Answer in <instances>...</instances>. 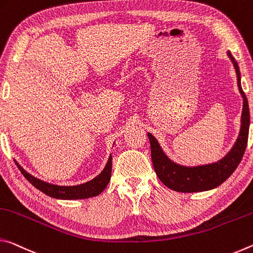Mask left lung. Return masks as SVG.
I'll return each mask as SVG.
<instances>
[{"label":"left lung","instance_id":"left-lung-1","mask_svg":"<svg viewBox=\"0 0 253 253\" xmlns=\"http://www.w3.org/2000/svg\"><path fill=\"white\" fill-rule=\"evenodd\" d=\"M227 57L231 59L237 73L238 87L243 98V106L238 139L223 158L215 163L205 165H179L165 154L158 140L148 132V138L150 140L151 159L157 176L165 186L176 192L197 193L216 188L233 173L246 151L250 126L249 104L241 86V74H240L239 65L230 51H227Z\"/></svg>","mask_w":253,"mask_h":253}]
</instances>
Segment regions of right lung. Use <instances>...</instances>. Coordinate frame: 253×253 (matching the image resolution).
Instances as JSON below:
<instances>
[{
    "mask_svg": "<svg viewBox=\"0 0 253 253\" xmlns=\"http://www.w3.org/2000/svg\"><path fill=\"white\" fill-rule=\"evenodd\" d=\"M16 166L21 170L22 175L27 178L29 183L35 186L37 189L44 193L45 195L57 198V200H84V198L99 195L109 184L112 171V156L110 155L106 166L99 175L93 178L92 180L87 181V183L75 186H59L47 183V181H43L39 178L30 175L18 163H16Z\"/></svg>",
    "mask_w": 253,
    "mask_h": 253,
    "instance_id": "1",
    "label": "right lung"
}]
</instances>
